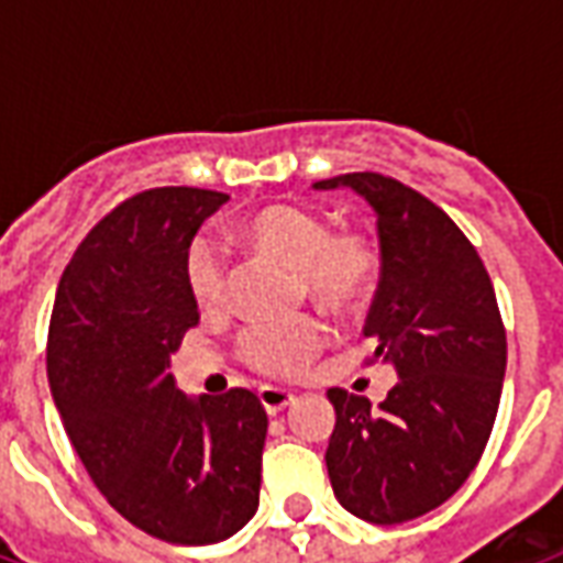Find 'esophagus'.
Listing matches in <instances>:
<instances>
[{
  "label": "esophagus",
  "instance_id": "34e87169",
  "mask_svg": "<svg viewBox=\"0 0 563 563\" xmlns=\"http://www.w3.org/2000/svg\"><path fill=\"white\" fill-rule=\"evenodd\" d=\"M258 401L268 410L271 416H277L280 410H286L289 404H295V395L289 389H280V386H262L258 389Z\"/></svg>",
  "mask_w": 563,
  "mask_h": 563
}]
</instances>
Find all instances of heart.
Instances as JSON below:
<instances>
[{"mask_svg":"<svg viewBox=\"0 0 563 563\" xmlns=\"http://www.w3.org/2000/svg\"><path fill=\"white\" fill-rule=\"evenodd\" d=\"M244 234L292 268L307 292L331 310H350L377 277V256L362 234H331L329 222L298 205H268L244 222ZM184 277L189 295L205 310L229 301V250L217 234L201 232L186 246ZM322 346L319 319L286 317L250 322L238 338V353L265 377H295Z\"/></svg>","mask_w":563,"mask_h":563,"instance_id":"b5f03b06","label":"heart"}]
</instances>
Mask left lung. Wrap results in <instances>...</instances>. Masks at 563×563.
<instances>
[{"instance_id":"8db88e82","label":"left lung","mask_w":563,"mask_h":563,"mask_svg":"<svg viewBox=\"0 0 563 563\" xmlns=\"http://www.w3.org/2000/svg\"><path fill=\"white\" fill-rule=\"evenodd\" d=\"M377 213L379 286L367 313L374 362L398 371L386 401L329 389L325 464L343 509L398 525L437 509L483 459L507 371V331L476 246L434 201L377 172L319 180Z\"/></svg>"}]
</instances>
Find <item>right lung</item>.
<instances>
[{
    "label": "right lung",
    "mask_w": 563,
    "mask_h": 563,
    "mask_svg": "<svg viewBox=\"0 0 563 563\" xmlns=\"http://www.w3.org/2000/svg\"><path fill=\"white\" fill-rule=\"evenodd\" d=\"M229 201L159 186L92 225L63 271L47 379L71 446L108 504L156 540H229L258 509L268 413L250 389L186 398L172 353L198 325L186 246Z\"/></svg>",
    "instance_id": "add662e5"
}]
</instances>
